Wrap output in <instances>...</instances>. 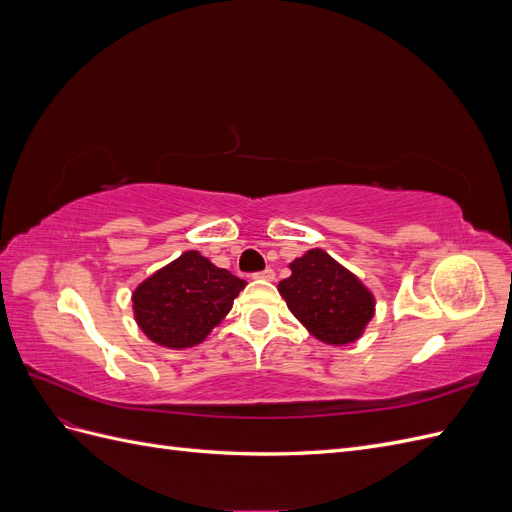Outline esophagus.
Here are the masks:
<instances>
[{"mask_svg": "<svg viewBox=\"0 0 512 512\" xmlns=\"http://www.w3.org/2000/svg\"><path fill=\"white\" fill-rule=\"evenodd\" d=\"M254 277H256V280H273V277H275V271L271 269V267H267L265 271H258V273H254Z\"/></svg>", "mask_w": 512, "mask_h": 512, "instance_id": "34e87169", "label": "esophagus"}]
</instances>
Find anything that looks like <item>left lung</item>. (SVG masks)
<instances>
[{
  "instance_id": "obj_1",
  "label": "left lung",
  "mask_w": 512,
  "mask_h": 512,
  "mask_svg": "<svg viewBox=\"0 0 512 512\" xmlns=\"http://www.w3.org/2000/svg\"><path fill=\"white\" fill-rule=\"evenodd\" d=\"M290 271L277 290L309 333L333 346L352 344L363 335L376 301L359 277L318 247L292 260Z\"/></svg>"
}]
</instances>
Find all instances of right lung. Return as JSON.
<instances>
[{
    "instance_id": "add662e5",
    "label": "right lung",
    "mask_w": 512,
    "mask_h": 512,
    "mask_svg": "<svg viewBox=\"0 0 512 512\" xmlns=\"http://www.w3.org/2000/svg\"><path fill=\"white\" fill-rule=\"evenodd\" d=\"M245 288L241 277L215 267L198 252H183L132 294L141 331L164 348H192L230 312Z\"/></svg>"
}]
</instances>
